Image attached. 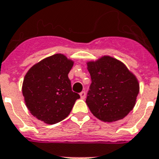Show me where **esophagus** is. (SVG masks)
Instances as JSON below:
<instances>
[{
	"label": "esophagus",
	"instance_id": "34e87169",
	"mask_svg": "<svg viewBox=\"0 0 159 159\" xmlns=\"http://www.w3.org/2000/svg\"><path fill=\"white\" fill-rule=\"evenodd\" d=\"M86 91H82V92L80 93V96H81V98H82V99H85V98H86Z\"/></svg>",
	"mask_w": 159,
	"mask_h": 159
}]
</instances>
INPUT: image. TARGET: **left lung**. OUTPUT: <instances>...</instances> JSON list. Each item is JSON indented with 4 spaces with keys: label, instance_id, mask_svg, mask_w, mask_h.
I'll return each instance as SVG.
<instances>
[{
    "label": "left lung",
    "instance_id": "1",
    "mask_svg": "<svg viewBox=\"0 0 159 159\" xmlns=\"http://www.w3.org/2000/svg\"><path fill=\"white\" fill-rule=\"evenodd\" d=\"M91 84L86 103L93 115L104 122L126 117L135 106L139 83L124 64L109 56L89 62Z\"/></svg>",
    "mask_w": 159,
    "mask_h": 159
}]
</instances>
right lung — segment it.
<instances>
[{"label": "right lung", "instance_id": "obj_1", "mask_svg": "<svg viewBox=\"0 0 159 159\" xmlns=\"http://www.w3.org/2000/svg\"><path fill=\"white\" fill-rule=\"evenodd\" d=\"M73 65L64 55L56 54L28 70L22 90L28 110L37 119L55 124L70 113L80 98L72 91L68 76Z\"/></svg>", "mask_w": 159, "mask_h": 159}]
</instances>
